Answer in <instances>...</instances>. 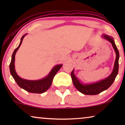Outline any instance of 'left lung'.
Returning <instances> with one entry per match:
<instances>
[{
  "mask_svg": "<svg viewBox=\"0 0 125 125\" xmlns=\"http://www.w3.org/2000/svg\"><path fill=\"white\" fill-rule=\"evenodd\" d=\"M102 37L105 40L109 41V42L112 44V45L113 47L115 52L116 54V59L115 60L114 65V68L113 70L112 73L109 75L106 78L104 79L100 80L98 82L94 83H82L80 81L79 79L75 76L74 74V69L72 71L71 73V77L72 79V81L73 85L76 87V88L78 91L81 92V93L86 95H96L100 93L101 92L106 90L113 84V82L115 80L116 76H117L118 73L119 69V51L118 50L116 45L114 42L113 38L112 36L104 35H102Z\"/></svg>",
  "mask_w": 125,
  "mask_h": 125,
  "instance_id": "1",
  "label": "left lung"
}]
</instances>
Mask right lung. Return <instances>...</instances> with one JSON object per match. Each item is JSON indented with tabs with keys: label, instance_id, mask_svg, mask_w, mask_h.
<instances>
[{
	"label": "right lung",
	"instance_id": "add662e5",
	"mask_svg": "<svg viewBox=\"0 0 125 125\" xmlns=\"http://www.w3.org/2000/svg\"><path fill=\"white\" fill-rule=\"evenodd\" d=\"M27 33H25L21 37L20 44L18 47L13 51L12 55L11 63L10 64V73L13 78L16 81L19 86L20 88L23 89L27 92L32 93H42L47 91L50 88L52 83L53 79L54 76L60 69L62 67V64L56 65L52 68L49 74L45 76V77L38 80H28L26 79H23L20 77L16 72L15 68V54L19 47L21 45L23 42V40Z\"/></svg>",
	"mask_w": 125,
	"mask_h": 125
}]
</instances>
